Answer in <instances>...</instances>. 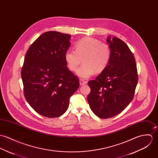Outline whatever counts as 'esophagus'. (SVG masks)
<instances>
[{
  "label": "esophagus",
  "instance_id": "34e87169",
  "mask_svg": "<svg viewBox=\"0 0 158 158\" xmlns=\"http://www.w3.org/2000/svg\"><path fill=\"white\" fill-rule=\"evenodd\" d=\"M79 82H80V85H85L87 84V82L84 81L83 79H80L79 80Z\"/></svg>",
  "mask_w": 158,
  "mask_h": 158
}]
</instances>
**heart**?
I'll return each mask as SVG.
<instances>
[{
  "label": "heart",
  "instance_id": "1",
  "mask_svg": "<svg viewBox=\"0 0 158 158\" xmlns=\"http://www.w3.org/2000/svg\"><path fill=\"white\" fill-rule=\"evenodd\" d=\"M74 51L69 50L65 53L68 69L76 70L81 62L83 64L77 69V75L84 79L90 77L95 72L100 73L106 68L111 57L109 45L95 38L85 37L74 44Z\"/></svg>",
  "mask_w": 158,
  "mask_h": 158
}]
</instances>
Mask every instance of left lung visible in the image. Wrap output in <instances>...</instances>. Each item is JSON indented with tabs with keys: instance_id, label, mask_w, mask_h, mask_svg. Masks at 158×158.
I'll list each match as a JSON object with an SVG mask.
<instances>
[{
	"instance_id": "1",
	"label": "left lung",
	"mask_w": 158,
	"mask_h": 158,
	"mask_svg": "<svg viewBox=\"0 0 158 158\" xmlns=\"http://www.w3.org/2000/svg\"><path fill=\"white\" fill-rule=\"evenodd\" d=\"M111 49L110 62L94 80L88 82L91 89L88 102L99 118H112L132 101L138 81L136 61L128 45L120 39L108 36Z\"/></svg>"
}]
</instances>
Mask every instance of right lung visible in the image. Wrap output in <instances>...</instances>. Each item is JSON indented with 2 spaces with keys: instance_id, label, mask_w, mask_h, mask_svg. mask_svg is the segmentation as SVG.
<instances>
[{
  "instance_id": "1",
  "label": "right lung",
  "mask_w": 158,
  "mask_h": 158,
  "mask_svg": "<svg viewBox=\"0 0 158 158\" xmlns=\"http://www.w3.org/2000/svg\"><path fill=\"white\" fill-rule=\"evenodd\" d=\"M70 38L57 31L45 32L25 54L21 70L24 96L37 113L47 118L63 114L79 87L78 77L68 69L65 60Z\"/></svg>"
}]
</instances>
